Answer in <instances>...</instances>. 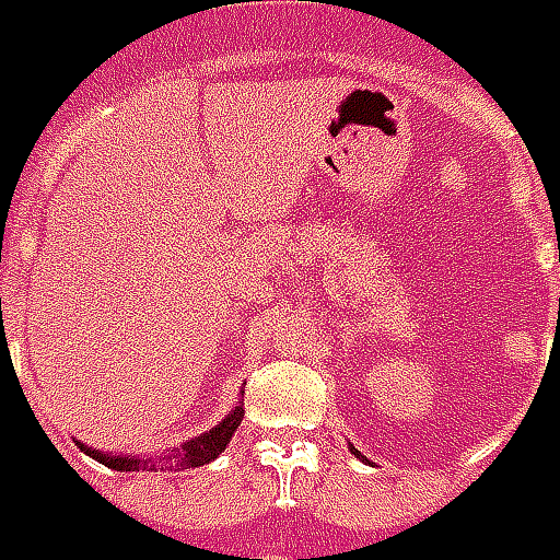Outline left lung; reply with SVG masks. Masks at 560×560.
<instances>
[{
  "mask_svg": "<svg viewBox=\"0 0 560 560\" xmlns=\"http://www.w3.org/2000/svg\"><path fill=\"white\" fill-rule=\"evenodd\" d=\"M350 452H352V455H355V458H362V462H368V458H364V455H362V452H359V450H355V446H350Z\"/></svg>",
  "mask_w": 560,
  "mask_h": 560,
  "instance_id": "obj_1",
  "label": "left lung"
}]
</instances>
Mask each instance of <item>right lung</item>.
Segmentation results:
<instances>
[{
    "instance_id": "obj_1",
    "label": "right lung",
    "mask_w": 560,
    "mask_h": 560,
    "mask_svg": "<svg viewBox=\"0 0 560 560\" xmlns=\"http://www.w3.org/2000/svg\"><path fill=\"white\" fill-rule=\"evenodd\" d=\"M241 419H244V407L237 404L235 410L225 416L220 425L210 428L205 434H198L196 440L184 443L177 452L172 450L174 458H177V467H201V464L213 462V458L229 446V440H232V434H235L237 425H241ZM74 443H78V440H74ZM78 446H81V452H86L90 458H96L98 464L110 467V470H147V467L153 470V467H156L150 458H138V455H105V452L93 450V446H83V443H78ZM160 462H165V458H160Z\"/></svg>"
}]
</instances>
